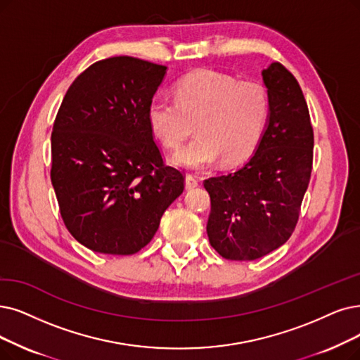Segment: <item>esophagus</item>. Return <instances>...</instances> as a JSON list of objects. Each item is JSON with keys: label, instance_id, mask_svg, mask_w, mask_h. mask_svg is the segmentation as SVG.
<instances>
[{"label": "esophagus", "instance_id": "1", "mask_svg": "<svg viewBox=\"0 0 360 360\" xmlns=\"http://www.w3.org/2000/svg\"><path fill=\"white\" fill-rule=\"evenodd\" d=\"M184 184H186V189L191 191V189L198 188L199 181H198V179H196V177H193V176L188 174V176H186V179H184Z\"/></svg>", "mask_w": 360, "mask_h": 360}]
</instances>
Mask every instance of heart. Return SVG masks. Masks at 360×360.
I'll return each instance as SVG.
<instances>
[{
    "mask_svg": "<svg viewBox=\"0 0 360 360\" xmlns=\"http://www.w3.org/2000/svg\"><path fill=\"white\" fill-rule=\"evenodd\" d=\"M174 103L155 98L148 108L150 131L168 149H179L196 124L199 137L172 156V164L204 169L221 158L224 165L245 162L266 131L270 103L255 81L199 69L174 85Z\"/></svg>",
    "mask_w": 360,
    "mask_h": 360,
    "instance_id": "obj_1",
    "label": "heart"
}]
</instances>
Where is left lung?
<instances>
[{"mask_svg":"<svg viewBox=\"0 0 360 360\" xmlns=\"http://www.w3.org/2000/svg\"><path fill=\"white\" fill-rule=\"evenodd\" d=\"M270 113L250 160L229 174L211 177L207 233L227 260L260 258L290 239L310 181L313 128L303 91L281 63L262 70Z\"/></svg>","mask_w":360,"mask_h":360,"instance_id":"1","label":"left lung"}]
</instances>
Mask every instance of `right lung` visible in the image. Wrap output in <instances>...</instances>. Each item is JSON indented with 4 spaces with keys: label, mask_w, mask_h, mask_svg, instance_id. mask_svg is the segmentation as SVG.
<instances>
[{
    "label": "right lung",
    "mask_w": 360,
    "mask_h": 360,
    "mask_svg": "<svg viewBox=\"0 0 360 360\" xmlns=\"http://www.w3.org/2000/svg\"><path fill=\"white\" fill-rule=\"evenodd\" d=\"M167 66L120 56L72 82L51 134V183L62 219L81 245L130 255L146 247L184 177L165 167L148 108Z\"/></svg>",
    "instance_id": "right-lung-1"
}]
</instances>
